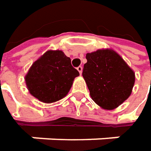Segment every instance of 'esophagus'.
I'll use <instances>...</instances> for the list:
<instances>
[{
	"instance_id": "esophagus-1",
	"label": "esophagus",
	"mask_w": 151,
	"mask_h": 151,
	"mask_svg": "<svg viewBox=\"0 0 151 151\" xmlns=\"http://www.w3.org/2000/svg\"><path fill=\"white\" fill-rule=\"evenodd\" d=\"M77 70H78V72L80 73V75H81V72H82V67H81V66H79V67L77 68Z\"/></svg>"
}]
</instances>
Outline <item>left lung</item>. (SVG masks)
<instances>
[{"instance_id": "left-lung-1", "label": "left lung", "mask_w": 151, "mask_h": 151, "mask_svg": "<svg viewBox=\"0 0 151 151\" xmlns=\"http://www.w3.org/2000/svg\"><path fill=\"white\" fill-rule=\"evenodd\" d=\"M82 76L92 99L102 109L117 108L131 95L135 73L116 51L99 49L87 53Z\"/></svg>"}]
</instances>
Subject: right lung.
Returning <instances> with one entry per match:
<instances>
[{"label":"right lung","mask_w":151,"mask_h":151,"mask_svg":"<svg viewBox=\"0 0 151 151\" xmlns=\"http://www.w3.org/2000/svg\"><path fill=\"white\" fill-rule=\"evenodd\" d=\"M79 75L63 51L48 50L32 64L24 80L30 94L42 103L51 104L68 94Z\"/></svg>","instance_id":"add662e5"}]
</instances>
